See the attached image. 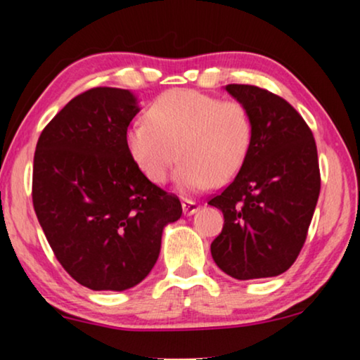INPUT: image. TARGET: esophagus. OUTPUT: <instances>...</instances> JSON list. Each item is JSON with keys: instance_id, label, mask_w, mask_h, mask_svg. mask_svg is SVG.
<instances>
[{"instance_id": "1", "label": "esophagus", "mask_w": 360, "mask_h": 360, "mask_svg": "<svg viewBox=\"0 0 360 360\" xmlns=\"http://www.w3.org/2000/svg\"><path fill=\"white\" fill-rule=\"evenodd\" d=\"M181 208H184L185 216H191L200 210V205L195 203V201H191V200H184V203H181Z\"/></svg>"}]
</instances>
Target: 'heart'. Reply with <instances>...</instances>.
Wrapping results in <instances>:
<instances>
[{
  "instance_id": "heart-1",
  "label": "heart",
  "mask_w": 360,
  "mask_h": 360,
  "mask_svg": "<svg viewBox=\"0 0 360 360\" xmlns=\"http://www.w3.org/2000/svg\"><path fill=\"white\" fill-rule=\"evenodd\" d=\"M146 116L127 127L126 149L152 184H165L180 157L181 193L234 179L252 147V117L240 101L175 88L157 96Z\"/></svg>"
}]
</instances>
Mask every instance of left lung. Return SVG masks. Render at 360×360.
<instances>
[{"label": "left lung", "instance_id": "1", "mask_svg": "<svg viewBox=\"0 0 360 360\" xmlns=\"http://www.w3.org/2000/svg\"><path fill=\"white\" fill-rule=\"evenodd\" d=\"M224 90L249 110L254 136L233 184L208 201L224 214L211 255L233 278L277 277L297 260L316 208L321 188L316 144L283 98L252 85Z\"/></svg>", "mask_w": 360, "mask_h": 360}]
</instances>
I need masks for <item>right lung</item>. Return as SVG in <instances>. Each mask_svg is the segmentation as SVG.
I'll return each mask as SVG.
<instances>
[{
    "label": "right lung",
    "mask_w": 360,
    "mask_h": 360,
    "mask_svg": "<svg viewBox=\"0 0 360 360\" xmlns=\"http://www.w3.org/2000/svg\"><path fill=\"white\" fill-rule=\"evenodd\" d=\"M141 111L121 88H91L44 127L34 154L32 203L62 267L90 290L136 287L154 267L180 200L152 184L126 149Z\"/></svg>",
    "instance_id": "1"
}]
</instances>
